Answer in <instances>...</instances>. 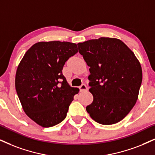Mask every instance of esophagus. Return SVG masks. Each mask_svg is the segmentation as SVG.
<instances>
[{
    "label": "esophagus",
    "mask_w": 155,
    "mask_h": 155,
    "mask_svg": "<svg viewBox=\"0 0 155 155\" xmlns=\"http://www.w3.org/2000/svg\"><path fill=\"white\" fill-rule=\"evenodd\" d=\"M79 89H80V91H85L88 90V87H87L86 84H81V85L79 87Z\"/></svg>",
    "instance_id": "obj_1"
}]
</instances>
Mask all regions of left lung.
Returning a JSON list of instances; mask_svg holds the SVG:
<instances>
[{
  "label": "left lung",
  "mask_w": 155,
  "mask_h": 155,
  "mask_svg": "<svg viewBox=\"0 0 155 155\" xmlns=\"http://www.w3.org/2000/svg\"><path fill=\"white\" fill-rule=\"evenodd\" d=\"M77 45L90 67L88 79L94 101L86 109L99 124H116L128 114L137 100L142 81L140 62L117 38L101 37Z\"/></svg>",
  "instance_id": "obj_1"
}]
</instances>
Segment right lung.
Returning a JSON list of instances; mask_svg holds the SVG:
<instances>
[{
    "mask_svg": "<svg viewBox=\"0 0 155 155\" xmlns=\"http://www.w3.org/2000/svg\"><path fill=\"white\" fill-rule=\"evenodd\" d=\"M78 52L67 41L38 42L25 53L15 74V89L27 116L43 127L66 118L78 88L71 87L62 74L64 64Z\"/></svg>",
    "mask_w": 155,
    "mask_h": 155,
    "instance_id": "obj_1",
    "label": "right lung"
}]
</instances>
